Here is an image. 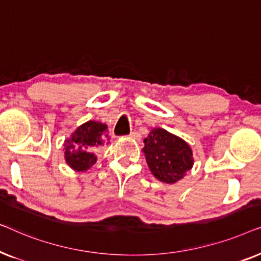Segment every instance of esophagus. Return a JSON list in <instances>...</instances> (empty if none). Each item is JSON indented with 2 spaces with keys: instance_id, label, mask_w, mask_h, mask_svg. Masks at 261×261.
Returning <instances> with one entry per match:
<instances>
[{
  "instance_id": "1",
  "label": "esophagus",
  "mask_w": 261,
  "mask_h": 261,
  "mask_svg": "<svg viewBox=\"0 0 261 261\" xmlns=\"http://www.w3.org/2000/svg\"><path fill=\"white\" fill-rule=\"evenodd\" d=\"M129 138H132V139H134V140H140L141 135H140V133H139V132H137V130H134V132H132V133L129 134Z\"/></svg>"
}]
</instances>
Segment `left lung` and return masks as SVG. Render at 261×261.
<instances>
[{"instance_id":"obj_1","label":"left lung","mask_w":261,"mask_h":261,"mask_svg":"<svg viewBox=\"0 0 261 261\" xmlns=\"http://www.w3.org/2000/svg\"><path fill=\"white\" fill-rule=\"evenodd\" d=\"M146 162L156 179L173 184L181 179L194 165L192 151L179 137L163 128H154L144 140Z\"/></svg>"}]
</instances>
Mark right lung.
I'll list each match as a JSON object with an SVG mask.
<instances>
[{
    "label": "right lung",
    "mask_w": 261,
    "mask_h": 261,
    "mask_svg": "<svg viewBox=\"0 0 261 261\" xmlns=\"http://www.w3.org/2000/svg\"><path fill=\"white\" fill-rule=\"evenodd\" d=\"M107 124L88 121L77 128L71 138L65 140V162L74 171H87L97 162V156L90 151L105 144Z\"/></svg>",
    "instance_id": "obj_1"
}]
</instances>
